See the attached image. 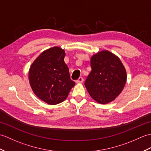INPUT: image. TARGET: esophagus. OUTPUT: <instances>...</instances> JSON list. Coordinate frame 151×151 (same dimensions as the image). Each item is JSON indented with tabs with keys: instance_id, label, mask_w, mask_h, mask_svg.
<instances>
[{
	"instance_id": "obj_1",
	"label": "esophagus",
	"mask_w": 151,
	"mask_h": 151,
	"mask_svg": "<svg viewBox=\"0 0 151 151\" xmlns=\"http://www.w3.org/2000/svg\"><path fill=\"white\" fill-rule=\"evenodd\" d=\"M83 81H84V78L82 77H80L78 80H76V83H77V84H81V83L83 82Z\"/></svg>"
}]
</instances>
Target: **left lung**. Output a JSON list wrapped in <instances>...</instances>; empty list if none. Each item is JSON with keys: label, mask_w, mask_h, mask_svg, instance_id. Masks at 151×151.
<instances>
[{"label": "left lung", "mask_w": 151, "mask_h": 151, "mask_svg": "<svg viewBox=\"0 0 151 151\" xmlns=\"http://www.w3.org/2000/svg\"><path fill=\"white\" fill-rule=\"evenodd\" d=\"M91 70L85 81L91 97L100 104L113 101L119 95L127 82V72L119 58L108 50L93 55Z\"/></svg>", "instance_id": "obj_1"}]
</instances>
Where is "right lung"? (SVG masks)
Returning <instances> with one entry per match:
<instances>
[{"label": "right lung", "mask_w": 151, "mask_h": 151, "mask_svg": "<svg viewBox=\"0 0 151 151\" xmlns=\"http://www.w3.org/2000/svg\"><path fill=\"white\" fill-rule=\"evenodd\" d=\"M65 53L58 47L45 50L34 60L29 73L30 85L37 97L54 105L65 101L75 85L64 62Z\"/></svg>", "instance_id": "1"}]
</instances>
